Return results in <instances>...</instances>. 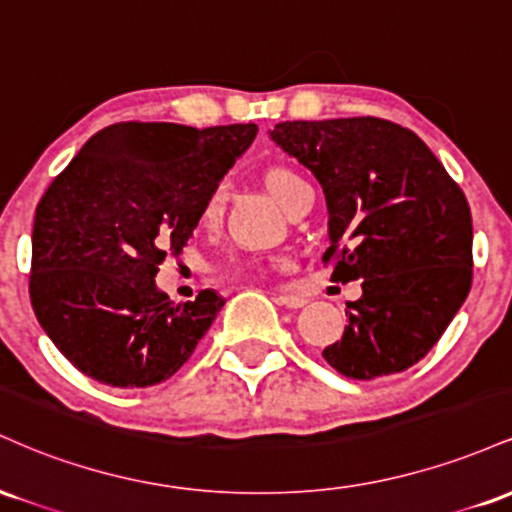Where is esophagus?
Masks as SVG:
<instances>
[{"instance_id":"obj_1","label":"esophagus","mask_w":512,"mask_h":512,"mask_svg":"<svg viewBox=\"0 0 512 512\" xmlns=\"http://www.w3.org/2000/svg\"><path fill=\"white\" fill-rule=\"evenodd\" d=\"M274 301L279 303L281 308H291V310H296V308H303V305L308 303V298L298 296V293H276Z\"/></svg>"}]
</instances>
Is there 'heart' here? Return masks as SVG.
I'll use <instances>...</instances> for the list:
<instances>
[{
  "instance_id": "b5f03b06",
  "label": "heart",
  "mask_w": 512,
  "mask_h": 512,
  "mask_svg": "<svg viewBox=\"0 0 512 512\" xmlns=\"http://www.w3.org/2000/svg\"><path fill=\"white\" fill-rule=\"evenodd\" d=\"M264 182H267L269 192H272L276 202H279L284 209H289L298 192L308 187V182H305L296 170L284 168V166L269 168L267 175H264ZM221 209H223V190L221 187H214V190L209 192V197L204 199L202 219L209 223L216 221L221 216ZM284 264L286 262L281 260V257H248V260H231L226 264L223 272L233 276V279H252V276H262L272 272V269H281Z\"/></svg>"
}]
</instances>
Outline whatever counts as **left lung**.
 Returning <instances> with one entry per match:
<instances>
[{
	"instance_id": "obj_1",
	"label": "left lung",
	"mask_w": 512,
	"mask_h": 512,
	"mask_svg": "<svg viewBox=\"0 0 512 512\" xmlns=\"http://www.w3.org/2000/svg\"><path fill=\"white\" fill-rule=\"evenodd\" d=\"M272 139L325 190L332 279H361L325 361L351 380L419 363L472 289V211L460 185L411 129L383 117L279 122Z\"/></svg>"
}]
</instances>
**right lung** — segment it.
I'll list each match as a JSON object with an SVG mask.
<instances>
[{"label":"right lung","instance_id":"1","mask_svg":"<svg viewBox=\"0 0 512 512\" xmlns=\"http://www.w3.org/2000/svg\"><path fill=\"white\" fill-rule=\"evenodd\" d=\"M255 134L252 122H117L52 180L35 209L28 293L74 368L103 385L151 387L185 366L226 301L207 289L173 303L154 276Z\"/></svg>","mask_w":512,"mask_h":512}]
</instances>
